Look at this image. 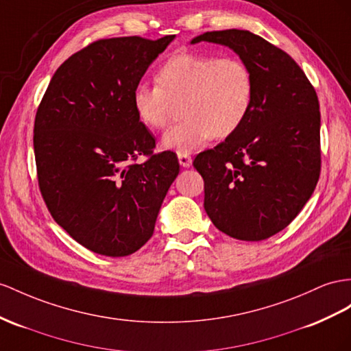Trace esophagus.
Masks as SVG:
<instances>
[{
	"label": "esophagus",
	"mask_w": 351,
	"mask_h": 351,
	"mask_svg": "<svg viewBox=\"0 0 351 351\" xmlns=\"http://www.w3.org/2000/svg\"><path fill=\"white\" fill-rule=\"evenodd\" d=\"M178 160H179V165L182 167H190L193 165V158L188 154H178Z\"/></svg>",
	"instance_id": "esophagus-1"
}]
</instances>
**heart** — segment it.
Masks as SVG:
<instances>
[{
	"mask_svg": "<svg viewBox=\"0 0 351 351\" xmlns=\"http://www.w3.org/2000/svg\"><path fill=\"white\" fill-rule=\"evenodd\" d=\"M156 80L158 86L139 83L133 88V110L148 129H165L173 102L182 101L184 120L161 139V147L179 154L195 151L213 136H230L252 108L254 75L239 58L176 53L161 64Z\"/></svg>",
	"mask_w": 351,
	"mask_h": 351,
	"instance_id": "heart-1",
	"label": "heart"
}]
</instances>
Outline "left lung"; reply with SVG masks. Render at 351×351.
<instances>
[{
    "label": "left lung",
    "mask_w": 351,
    "mask_h": 351,
    "mask_svg": "<svg viewBox=\"0 0 351 351\" xmlns=\"http://www.w3.org/2000/svg\"><path fill=\"white\" fill-rule=\"evenodd\" d=\"M231 49L252 71L254 102L240 128L194 167L204 181V210L213 226L237 240L259 241L295 219L320 173L317 95L296 62L249 31L204 32Z\"/></svg>",
    "instance_id": "left-lung-1"
}]
</instances>
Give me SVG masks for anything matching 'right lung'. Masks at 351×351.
Here are the masks:
<instances>
[{
	"instance_id": "1",
	"label": "right lung",
	"mask_w": 351,
	"mask_h": 351,
	"mask_svg": "<svg viewBox=\"0 0 351 351\" xmlns=\"http://www.w3.org/2000/svg\"><path fill=\"white\" fill-rule=\"evenodd\" d=\"M173 40L90 44L58 68L38 106L34 152L43 199L95 254L128 256L145 245L179 173L172 151L152 156L156 139L132 104L133 88ZM139 155L150 158L134 164Z\"/></svg>"
}]
</instances>
